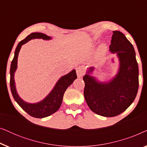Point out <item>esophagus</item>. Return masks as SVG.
<instances>
[{
    "mask_svg": "<svg viewBox=\"0 0 147 147\" xmlns=\"http://www.w3.org/2000/svg\"><path fill=\"white\" fill-rule=\"evenodd\" d=\"M77 76L78 78H81L84 75V69L82 67H79L77 69Z\"/></svg>",
    "mask_w": 147,
    "mask_h": 147,
    "instance_id": "obj_1",
    "label": "esophagus"
}]
</instances>
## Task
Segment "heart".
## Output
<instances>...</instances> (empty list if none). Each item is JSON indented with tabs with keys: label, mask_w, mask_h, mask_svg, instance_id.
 I'll list each match as a JSON object with an SVG mask.
<instances>
[{
	"label": "heart",
	"mask_w": 147,
	"mask_h": 147,
	"mask_svg": "<svg viewBox=\"0 0 147 147\" xmlns=\"http://www.w3.org/2000/svg\"><path fill=\"white\" fill-rule=\"evenodd\" d=\"M105 51H106V45H104V44H102V45H101L99 47L98 51H99V53H104Z\"/></svg>",
	"instance_id": "heart-1"
}]
</instances>
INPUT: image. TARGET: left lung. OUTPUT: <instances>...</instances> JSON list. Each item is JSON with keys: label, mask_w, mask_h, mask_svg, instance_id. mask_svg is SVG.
I'll list each match as a JSON object with an SVG mask.
<instances>
[{"label": "left lung", "mask_w": 147, "mask_h": 147, "mask_svg": "<svg viewBox=\"0 0 147 147\" xmlns=\"http://www.w3.org/2000/svg\"><path fill=\"white\" fill-rule=\"evenodd\" d=\"M110 51L116 53L119 69L108 82H100L90 75L94 68H88L83 77L84 98L90 110L98 115L113 117L125 111L135 99L138 89V66L131 43L120 31H112Z\"/></svg>", "instance_id": "8db88e82"}]
</instances>
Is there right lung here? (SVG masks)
<instances>
[{
  "mask_svg": "<svg viewBox=\"0 0 147 147\" xmlns=\"http://www.w3.org/2000/svg\"><path fill=\"white\" fill-rule=\"evenodd\" d=\"M33 39L49 40L51 39V37L41 33H33L28 35L25 39L19 42L16 47L15 56L11 62V69H10V75H11L10 86H11V90L14 99L17 102V104L30 116L34 118H42L51 115L52 114L55 113L59 110L62 103L63 94L65 90L77 78V75H76V70L73 69L69 74L62 76L56 83L51 92L41 102L31 104L27 103L22 100L18 95L17 90H16L14 76L17 68L18 55H19L21 46Z\"/></svg>",
  "mask_w": 147,
  "mask_h": 147,
  "instance_id": "right-lung-1",
  "label": "right lung"
}]
</instances>
